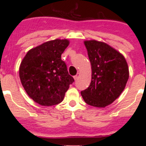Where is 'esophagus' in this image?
Returning a JSON list of instances; mask_svg holds the SVG:
<instances>
[{
	"label": "esophagus",
	"mask_w": 146,
	"mask_h": 146,
	"mask_svg": "<svg viewBox=\"0 0 146 146\" xmlns=\"http://www.w3.org/2000/svg\"><path fill=\"white\" fill-rule=\"evenodd\" d=\"M80 75V74L79 72H78V73H77V74H76L75 76H74V79L75 80H77V79H78V78H79Z\"/></svg>",
	"instance_id": "1"
}]
</instances>
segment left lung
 I'll list each match as a JSON object with an SVG mask.
<instances>
[{
  "mask_svg": "<svg viewBox=\"0 0 146 146\" xmlns=\"http://www.w3.org/2000/svg\"><path fill=\"white\" fill-rule=\"evenodd\" d=\"M91 62L92 77L88 88L81 91L86 103L105 108L124 90L129 79L126 59L108 44L96 40L84 42Z\"/></svg>",
  "mask_w": 146,
  "mask_h": 146,
  "instance_id": "8db88e82",
  "label": "left lung"
}]
</instances>
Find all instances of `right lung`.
<instances>
[{
  "instance_id": "add662e5",
  "label": "right lung",
  "mask_w": 146,
  "mask_h": 146,
  "mask_svg": "<svg viewBox=\"0 0 146 146\" xmlns=\"http://www.w3.org/2000/svg\"><path fill=\"white\" fill-rule=\"evenodd\" d=\"M67 39H55L30 50L19 69L23 88L30 97L42 106L61 102L74 78L69 74L61 54Z\"/></svg>"
}]
</instances>
